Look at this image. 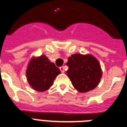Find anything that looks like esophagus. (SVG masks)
<instances>
[{
	"mask_svg": "<svg viewBox=\"0 0 127 127\" xmlns=\"http://www.w3.org/2000/svg\"><path fill=\"white\" fill-rule=\"evenodd\" d=\"M60 69L61 72L62 73H64L65 72V68L64 66H62L60 67Z\"/></svg>",
	"mask_w": 127,
	"mask_h": 127,
	"instance_id": "34e87169",
	"label": "esophagus"
}]
</instances>
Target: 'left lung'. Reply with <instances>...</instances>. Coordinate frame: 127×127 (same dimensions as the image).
Returning <instances> with one entry per match:
<instances>
[{"instance_id":"8db88e82","label":"left lung","mask_w":127,"mask_h":127,"mask_svg":"<svg viewBox=\"0 0 127 127\" xmlns=\"http://www.w3.org/2000/svg\"><path fill=\"white\" fill-rule=\"evenodd\" d=\"M67 75L73 86L80 93L91 91L99 85L102 77L101 65L91 54H75L68 58Z\"/></svg>"}]
</instances>
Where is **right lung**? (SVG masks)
I'll return each instance as SVG.
<instances>
[{"mask_svg": "<svg viewBox=\"0 0 127 127\" xmlns=\"http://www.w3.org/2000/svg\"><path fill=\"white\" fill-rule=\"evenodd\" d=\"M60 70L44 55L31 58L26 75L29 85L35 91L43 92L50 89Z\"/></svg>", "mask_w": 127, "mask_h": 127, "instance_id": "add662e5", "label": "right lung"}]
</instances>
